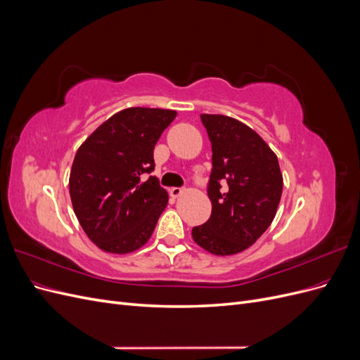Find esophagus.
<instances>
[{"label":"esophagus","instance_id":"1","mask_svg":"<svg viewBox=\"0 0 360 360\" xmlns=\"http://www.w3.org/2000/svg\"><path fill=\"white\" fill-rule=\"evenodd\" d=\"M181 193H183V188H171L169 189V195L172 198H179Z\"/></svg>","mask_w":360,"mask_h":360}]
</instances>
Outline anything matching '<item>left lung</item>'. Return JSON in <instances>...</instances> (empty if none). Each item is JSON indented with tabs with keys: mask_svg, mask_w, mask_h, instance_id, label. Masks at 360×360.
Listing matches in <instances>:
<instances>
[{
	"mask_svg": "<svg viewBox=\"0 0 360 360\" xmlns=\"http://www.w3.org/2000/svg\"><path fill=\"white\" fill-rule=\"evenodd\" d=\"M201 122L213 153L207 188L212 214L192 228V237L213 255H234L275 219L284 180L276 155L255 130L219 114H201Z\"/></svg>",
	"mask_w": 360,
	"mask_h": 360,
	"instance_id": "8db88e82",
	"label": "left lung"
}]
</instances>
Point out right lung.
I'll use <instances>...</instances> for the list:
<instances>
[{
  "instance_id": "1",
  "label": "right lung",
  "mask_w": 360,
  "mask_h": 360,
  "mask_svg": "<svg viewBox=\"0 0 360 360\" xmlns=\"http://www.w3.org/2000/svg\"><path fill=\"white\" fill-rule=\"evenodd\" d=\"M177 112L127 108L86 138L73 159L69 192L85 234L105 252L144 246L168 204L155 169L153 150Z\"/></svg>"
}]
</instances>
